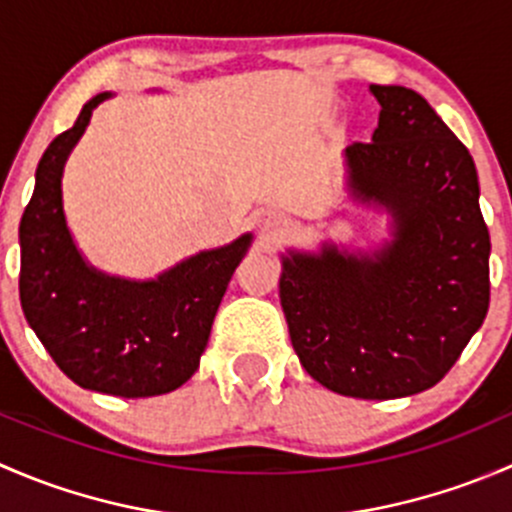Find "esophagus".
<instances>
[{
	"label": "esophagus",
	"instance_id": "1",
	"mask_svg": "<svg viewBox=\"0 0 512 512\" xmlns=\"http://www.w3.org/2000/svg\"><path fill=\"white\" fill-rule=\"evenodd\" d=\"M257 225H260V232H262V235L275 237V235H280L282 230H285V227H287V220H285V215L272 213V210H267V213H262V215H260V220H257Z\"/></svg>",
	"mask_w": 512,
	"mask_h": 512
}]
</instances>
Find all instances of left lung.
I'll list each match as a JSON object with an SVG mask.
<instances>
[{"label":"left lung","instance_id":"obj_1","mask_svg":"<svg viewBox=\"0 0 512 512\" xmlns=\"http://www.w3.org/2000/svg\"><path fill=\"white\" fill-rule=\"evenodd\" d=\"M379 126L352 143L347 190L389 215L376 250L282 255L280 302L307 374L354 399H401L436 386L483 324L490 235L476 163L428 101L371 84Z\"/></svg>","mask_w":512,"mask_h":512}]
</instances>
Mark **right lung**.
<instances>
[{
  "instance_id": "obj_1",
  "label": "right lung",
  "mask_w": 512,
  "mask_h": 512,
  "mask_svg": "<svg viewBox=\"0 0 512 512\" xmlns=\"http://www.w3.org/2000/svg\"><path fill=\"white\" fill-rule=\"evenodd\" d=\"M111 96L103 91L84 103L74 126L39 160L19 223V299L29 327L74 384L143 399L175 391L195 374L252 232L185 257L156 280H126L89 265L66 225L61 178L94 108Z\"/></svg>"
}]
</instances>
